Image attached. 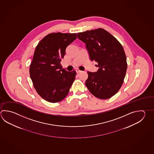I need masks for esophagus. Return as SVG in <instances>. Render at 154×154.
Here are the masks:
<instances>
[{
    "label": "esophagus",
    "instance_id": "obj_1",
    "mask_svg": "<svg viewBox=\"0 0 154 154\" xmlns=\"http://www.w3.org/2000/svg\"><path fill=\"white\" fill-rule=\"evenodd\" d=\"M75 71H76V72L77 73H79L81 72H82V71H81V70H79V69H77V70H75Z\"/></svg>",
    "mask_w": 154,
    "mask_h": 154
}]
</instances>
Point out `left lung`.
<instances>
[{
  "label": "left lung",
  "instance_id": "obj_1",
  "mask_svg": "<svg viewBox=\"0 0 154 154\" xmlns=\"http://www.w3.org/2000/svg\"><path fill=\"white\" fill-rule=\"evenodd\" d=\"M77 37L85 44L91 60L96 61L99 70L88 72L85 85L94 96L109 99L122 85L128 64L124 49L116 38L102 28L79 32Z\"/></svg>",
  "mask_w": 154,
  "mask_h": 154
}]
</instances>
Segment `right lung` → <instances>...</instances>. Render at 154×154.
<instances>
[{"label": "right lung", "instance_id": "add662e5", "mask_svg": "<svg viewBox=\"0 0 154 154\" xmlns=\"http://www.w3.org/2000/svg\"><path fill=\"white\" fill-rule=\"evenodd\" d=\"M77 38V34L53 32L46 35L36 47L30 77L34 87L47 101L56 103L67 95L75 79L76 72L67 71L60 64L67 47Z\"/></svg>", "mask_w": 154, "mask_h": 154}]
</instances>
